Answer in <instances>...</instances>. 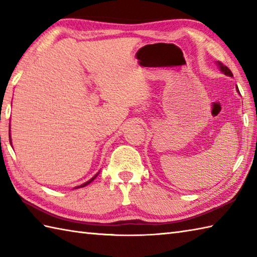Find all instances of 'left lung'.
I'll list each match as a JSON object with an SVG mask.
<instances>
[{
  "label": "left lung",
  "instance_id": "1",
  "mask_svg": "<svg viewBox=\"0 0 257 257\" xmlns=\"http://www.w3.org/2000/svg\"><path fill=\"white\" fill-rule=\"evenodd\" d=\"M217 66H219V67L221 68L222 72L224 73L225 75H227V76H233V74H232L231 70L228 69V67H226L225 65H223V63H221V62H217ZM236 88H237V86H236ZM237 91H239V90H238V88H237Z\"/></svg>",
  "mask_w": 257,
  "mask_h": 257
}]
</instances>
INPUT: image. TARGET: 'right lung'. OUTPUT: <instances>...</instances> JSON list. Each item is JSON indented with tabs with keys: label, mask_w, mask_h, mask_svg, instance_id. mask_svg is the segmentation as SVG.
<instances>
[{
	"label": "right lung",
	"mask_w": 257,
	"mask_h": 257,
	"mask_svg": "<svg viewBox=\"0 0 257 257\" xmlns=\"http://www.w3.org/2000/svg\"><path fill=\"white\" fill-rule=\"evenodd\" d=\"M10 138H11V137H10ZM10 140H11V139H10ZM96 177H97V174H96V176H95L94 178H92V179H90V180H89V181H87L86 183H84V184H81V185H80V187H78V188H83V187H85V185H87V184H88V183H90V182L92 181V180H94V179H95ZM76 189H77V188H76Z\"/></svg>",
	"instance_id": "obj_1"
}]
</instances>
